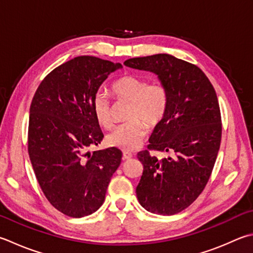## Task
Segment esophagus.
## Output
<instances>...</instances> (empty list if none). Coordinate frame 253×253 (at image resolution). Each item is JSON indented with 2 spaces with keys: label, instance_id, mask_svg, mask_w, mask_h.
<instances>
[{
  "label": "esophagus",
  "instance_id": "34e87169",
  "mask_svg": "<svg viewBox=\"0 0 253 253\" xmlns=\"http://www.w3.org/2000/svg\"><path fill=\"white\" fill-rule=\"evenodd\" d=\"M132 156H133V154L131 153V152L125 151V152H123V156H122V159H123V160H130V159H132Z\"/></svg>",
  "mask_w": 253,
  "mask_h": 253
}]
</instances>
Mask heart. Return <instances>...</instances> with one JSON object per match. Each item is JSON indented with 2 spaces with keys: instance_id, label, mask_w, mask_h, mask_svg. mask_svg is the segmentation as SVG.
<instances>
[{
  "instance_id": "obj_1",
  "label": "heart",
  "mask_w": 253,
  "mask_h": 253,
  "mask_svg": "<svg viewBox=\"0 0 253 253\" xmlns=\"http://www.w3.org/2000/svg\"><path fill=\"white\" fill-rule=\"evenodd\" d=\"M111 92L118 101L130 102L127 121L118 126L107 136L109 144L130 151L140 145L147 132V126L155 128L165 120L170 106V92L162 82L149 83L136 75H125L111 84ZM92 110L98 123L109 128L113 123L112 104L102 92L92 99Z\"/></svg>"
}]
</instances>
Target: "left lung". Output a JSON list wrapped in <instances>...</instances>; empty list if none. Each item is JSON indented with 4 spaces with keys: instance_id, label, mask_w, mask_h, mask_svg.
Listing matches in <instances>:
<instances>
[{
    "instance_id": "1",
    "label": "left lung",
    "mask_w": 253,
    "mask_h": 253,
    "mask_svg": "<svg viewBox=\"0 0 253 253\" xmlns=\"http://www.w3.org/2000/svg\"><path fill=\"white\" fill-rule=\"evenodd\" d=\"M125 65L155 73L169 89L168 116L136 155L143 165L136 196L147 211L175 215L196 201L215 165L222 131L216 91L201 68L169 54L135 57ZM152 150L170 156L159 160Z\"/></svg>"
}]
</instances>
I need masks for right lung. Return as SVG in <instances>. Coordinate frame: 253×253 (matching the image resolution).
Instances as JSON below:
<instances>
[{
  "label": "right lung",
  "mask_w": 253,
  "mask_h": 253,
  "mask_svg": "<svg viewBox=\"0 0 253 253\" xmlns=\"http://www.w3.org/2000/svg\"><path fill=\"white\" fill-rule=\"evenodd\" d=\"M120 67L94 56L75 57L51 70L33 97L28 154L47 201L66 216L82 218L98 211L121 163L117 147L89 152L103 137L92 99Z\"/></svg>",
  "instance_id": "1"
}]
</instances>
